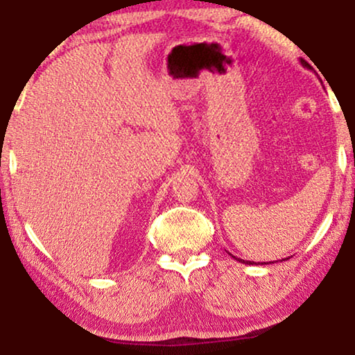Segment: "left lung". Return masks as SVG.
<instances>
[{
	"label": "left lung",
	"mask_w": 355,
	"mask_h": 355,
	"mask_svg": "<svg viewBox=\"0 0 355 355\" xmlns=\"http://www.w3.org/2000/svg\"><path fill=\"white\" fill-rule=\"evenodd\" d=\"M301 64H302L304 67L311 69V66H309V64H307L306 61H304V59H301ZM236 261H239V262H241V263H246V266H252V263H254V262H251V261H243V259H236ZM263 263H266V262H263Z\"/></svg>",
	"instance_id": "1"
}]
</instances>
